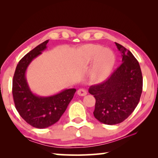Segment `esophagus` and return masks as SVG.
<instances>
[{
  "instance_id": "obj_1",
  "label": "esophagus",
  "mask_w": 158,
  "mask_h": 158,
  "mask_svg": "<svg viewBox=\"0 0 158 158\" xmlns=\"http://www.w3.org/2000/svg\"><path fill=\"white\" fill-rule=\"evenodd\" d=\"M77 94L80 96H85L87 94L86 90L84 89H80L78 90H77Z\"/></svg>"
}]
</instances>
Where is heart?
I'll list each match as a JSON object with an SVG mask.
<instances>
[{
  "instance_id": "heart-1",
  "label": "heart",
  "mask_w": 158,
  "mask_h": 158,
  "mask_svg": "<svg viewBox=\"0 0 158 158\" xmlns=\"http://www.w3.org/2000/svg\"><path fill=\"white\" fill-rule=\"evenodd\" d=\"M85 55L88 59H95L93 76L98 81L105 79L111 73L114 64V55L108 49H103L100 45L89 44L85 47Z\"/></svg>"
}]
</instances>
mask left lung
Here are the masks:
<instances>
[{
  "label": "left lung",
  "mask_w": 158,
  "mask_h": 158,
  "mask_svg": "<svg viewBox=\"0 0 158 158\" xmlns=\"http://www.w3.org/2000/svg\"><path fill=\"white\" fill-rule=\"evenodd\" d=\"M122 63L105 81L91 85L89 91L95 98V118L106 125L124 121L139 102L143 88L140 65L133 54L118 43Z\"/></svg>",
  "instance_id": "left-lung-1"
}]
</instances>
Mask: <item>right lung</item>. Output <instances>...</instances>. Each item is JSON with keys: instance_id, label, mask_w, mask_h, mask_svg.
Wrapping results in <instances>:
<instances>
[{"instance_id": "obj_1", "label": "right lung", "mask_w": 158, "mask_h": 158, "mask_svg": "<svg viewBox=\"0 0 158 158\" xmlns=\"http://www.w3.org/2000/svg\"><path fill=\"white\" fill-rule=\"evenodd\" d=\"M49 40L42 42L17 64L12 80V95L16 109L24 121L36 128H46L59 121L73 98L75 89H65L56 95L40 97L29 89L25 77L29 64L47 48Z\"/></svg>"}]
</instances>
